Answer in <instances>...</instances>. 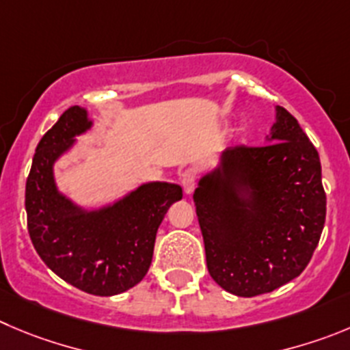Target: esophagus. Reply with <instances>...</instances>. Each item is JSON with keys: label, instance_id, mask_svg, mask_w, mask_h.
<instances>
[{"label": "esophagus", "instance_id": "1", "mask_svg": "<svg viewBox=\"0 0 350 350\" xmlns=\"http://www.w3.org/2000/svg\"><path fill=\"white\" fill-rule=\"evenodd\" d=\"M181 183L183 188H185V193L190 195L195 190V185H197V171L195 169H186L181 174Z\"/></svg>", "mask_w": 350, "mask_h": 350}]
</instances>
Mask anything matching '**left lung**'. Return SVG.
<instances>
[{"label":"left lung","mask_w":350,"mask_h":350,"mask_svg":"<svg viewBox=\"0 0 350 350\" xmlns=\"http://www.w3.org/2000/svg\"><path fill=\"white\" fill-rule=\"evenodd\" d=\"M193 200L212 280L238 297L273 292L306 269L321 238L318 150L295 117L276 107L266 145L224 150Z\"/></svg>","instance_id":"left-lung-1"}]
</instances>
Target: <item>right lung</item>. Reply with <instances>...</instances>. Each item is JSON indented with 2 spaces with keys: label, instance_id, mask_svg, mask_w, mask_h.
Masks as SVG:
<instances>
[{
  "label": "right lung",
  "instance_id": "add662e5",
  "mask_svg": "<svg viewBox=\"0 0 350 350\" xmlns=\"http://www.w3.org/2000/svg\"><path fill=\"white\" fill-rule=\"evenodd\" d=\"M90 127L86 110L74 105L38 143L25 183L27 230L36 252L57 276L91 295L110 297L145 278L157 230L183 190L157 181L98 211L77 207L57 190L53 164Z\"/></svg>",
  "mask_w": 350,
  "mask_h": 350
}]
</instances>
